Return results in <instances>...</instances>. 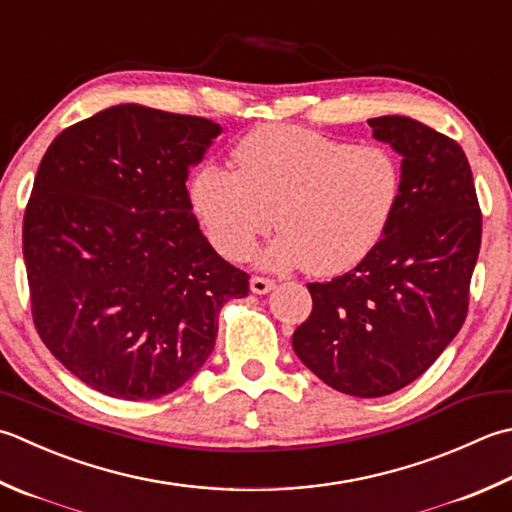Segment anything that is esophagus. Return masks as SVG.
<instances>
[{"mask_svg":"<svg viewBox=\"0 0 512 512\" xmlns=\"http://www.w3.org/2000/svg\"><path fill=\"white\" fill-rule=\"evenodd\" d=\"M273 288H275V282H273V279H268V277L255 275L253 279H250V290H253V293H257V295H266Z\"/></svg>","mask_w":512,"mask_h":512,"instance_id":"34e87169","label":"esophagus"}]
</instances>
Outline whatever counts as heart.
<instances>
[{"label":"heart","mask_w":512,"mask_h":512,"mask_svg":"<svg viewBox=\"0 0 512 512\" xmlns=\"http://www.w3.org/2000/svg\"><path fill=\"white\" fill-rule=\"evenodd\" d=\"M237 170L204 164L190 202L219 253L244 262L273 230L266 264L339 275L373 253L402 197L393 150L353 144L293 124H264L239 139Z\"/></svg>","instance_id":"1"}]
</instances>
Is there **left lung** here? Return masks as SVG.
<instances>
[{"instance_id": "left-lung-1", "label": "left lung", "mask_w": 512, "mask_h": 512, "mask_svg": "<svg viewBox=\"0 0 512 512\" xmlns=\"http://www.w3.org/2000/svg\"><path fill=\"white\" fill-rule=\"evenodd\" d=\"M402 155V197L382 242L333 282L308 284L295 330L304 366L339 393L384 397L426 373L462 328L482 210L462 146L417 119H368Z\"/></svg>"}]
</instances>
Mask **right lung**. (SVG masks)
<instances>
[{"mask_svg": "<svg viewBox=\"0 0 512 512\" xmlns=\"http://www.w3.org/2000/svg\"><path fill=\"white\" fill-rule=\"evenodd\" d=\"M222 126L139 104L62 130L24 213L33 322L59 364L108 397L157 399L215 348L219 310L248 275L208 244L188 168Z\"/></svg>", "mask_w": 512, "mask_h": 512, "instance_id": "1", "label": "right lung"}]
</instances>
